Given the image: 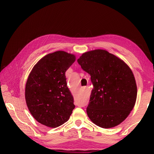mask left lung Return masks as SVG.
I'll list each match as a JSON object with an SVG mask.
<instances>
[{"mask_svg":"<svg viewBox=\"0 0 154 154\" xmlns=\"http://www.w3.org/2000/svg\"><path fill=\"white\" fill-rule=\"evenodd\" d=\"M77 62L90 74L94 87L86 109L90 120L103 128L121 124L137 100L136 81L131 69L122 60L103 49L85 52Z\"/></svg>","mask_w":154,"mask_h":154,"instance_id":"8db88e82","label":"left lung"}]
</instances>
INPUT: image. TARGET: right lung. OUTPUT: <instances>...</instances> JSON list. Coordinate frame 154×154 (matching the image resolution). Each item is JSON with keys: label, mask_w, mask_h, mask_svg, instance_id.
<instances>
[{"label": "right lung", "mask_w": 154, "mask_h": 154, "mask_svg": "<svg viewBox=\"0 0 154 154\" xmlns=\"http://www.w3.org/2000/svg\"><path fill=\"white\" fill-rule=\"evenodd\" d=\"M75 59L73 54L57 51L44 56L31 71L26 84V102L40 124L56 128L70 118L75 106L65 72Z\"/></svg>", "instance_id": "obj_1"}]
</instances>
